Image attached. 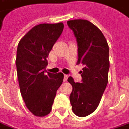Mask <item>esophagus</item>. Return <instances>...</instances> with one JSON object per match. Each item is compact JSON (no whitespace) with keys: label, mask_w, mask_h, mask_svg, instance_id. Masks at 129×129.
<instances>
[{"label":"esophagus","mask_w":129,"mask_h":129,"mask_svg":"<svg viewBox=\"0 0 129 129\" xmlns=\"http://www.w3.org/2000/svg\"><path fill=\"white\" fill-rule=\"evenodd\" d=\"M68 77H69V76H68L67 75H64V78H63V81H64V82H66V81L67 80Z\"/></svg>","instance_id":"obj_1"}]
</instances>
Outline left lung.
Masks as SVG:
<instances>
[{"mask_svg":"<svg viewBox=\"0 0 129 129\" xmlns=\"http://www.w3.org/2000/svg\"><path fill=\"white\" fill-rule=\"evenodd\" d=\"M78 45L77 64L84 66L80 71L83 83H75L72 77L68 82L72 86L69 99L73 112L78 117H86L99 105L109 80V45L102 31L86 20L67 21Z\"/></svg>","mask_w":129,"mask_h":129,"instance_id":"8db88e82","label":"left lung"}]
</instances>
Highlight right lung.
I'll return each mask as SVG.
<instances>
[{"mask_svg":"<svg viewBox=\"0 0 129 129\" xmlns=\"http://www.w3.org/2000/svg\"><path fill=\"white\" fill-rule=\"evenodd\" d=\"M63 29V23H41L20 39L16 66L20 94L26 106L35 116L49 114L63 74H45L46 58Z\"/></svg>","mask_w":129,"mask_h":129,"instance_id":"1","label":"right lung"}]
</instances>
